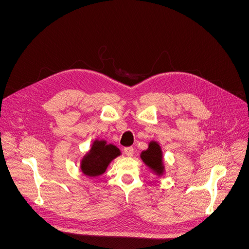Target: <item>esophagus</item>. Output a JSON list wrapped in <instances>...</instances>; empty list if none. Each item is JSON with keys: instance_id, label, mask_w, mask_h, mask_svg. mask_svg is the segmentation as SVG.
Returning <instances> with one entry per match:
<instances>
[{"instance_id": "obj_1", "label": "esophagus", "mask_w": 249, "mask_h": 249, "mask_svg": "<svg viewBox=\"0 0 249 249\" xmlns=\"http://www.w3.org/2000/svg\"><path fill=\"white\" fill-rule=\"evenodd\" d=\"M124 152L127 156H132L133 152H134V148L133 147H125Z\"/></svg>"}]
</instances>
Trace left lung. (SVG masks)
<instances>
[{
	"label": "left lung",
	"instance_id": "obj_1",
	"mask_svg": "<svg viewBox=\"0 0 249 249\" xmlns=\"http://www.w3.org/2000/svg\"><path fill=\"white\" fill-rule=\"evenodd\" d=\"M140 159L156 176L161 177L164 174L165 168L162 158V150L158 141H150L148 148L140 153Z\"/></svg>",
	"mask_w": 249,
	"mask_h": 249
}]
</instances>
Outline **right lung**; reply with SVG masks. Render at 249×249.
<instances>
[{
  "instance_id": "add662e5",
  "label": "right lung",
  "mask_w": 249,
  "mask_h": 249,
  "mask_svg": "<svg viewBox=\"0 0 249 249\" xmlns=\"http://www.w3.org/2000/svg\"><path fill=\"white\" fill-rule=\"evenodd\" d=\"M119 155L121 151L117 146L107 144L106 140L96 139L81 160V171L89 178L101 176L107 171L112 160Z\"/></svg>"
}]
</instances>
